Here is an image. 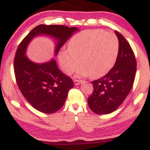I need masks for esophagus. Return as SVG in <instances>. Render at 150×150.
Returning a JSON list of instances; mask_svg holds the SVG:
<instances>
[{
    "label": "esophagus",
    "instance_id": "obj_1",
    "mask_svg": "<svg viewBox=\"0 0 150 150\" xmlns=\"http://www.w3.org/2000/svg\"><path fill=\"white\" fill-rule=\"evenodd\" d=\"M82 80H74V84L75 85H79V84L82 83Z\"/></svg>",
    "mask_w": 150,
    "mask_h": 150
}]
</instances>
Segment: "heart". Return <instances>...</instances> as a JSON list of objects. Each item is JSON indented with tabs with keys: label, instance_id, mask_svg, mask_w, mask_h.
Returning a JSON list of instances; mask_svg holds the SVG:
<instances>
[{
	"label": "heart",
	"instance_id": "1",
	"mask_svg": "<svg viewBox=\"0 0 150 150\" xmlns=\"http://www.w3.org/2000/svg\"><path fill=\"white\" fill-rule=\"evenodd\" d=\"M119 51V42L112 33L100 29L87 30L75 35L68 43V50L59 53L58 59L67 75L82 67L77 75L98 77L107 73L114 65Z\"/></svg>",
	"mask_w": 150,
	"mask_h": 150
}]
</instances>
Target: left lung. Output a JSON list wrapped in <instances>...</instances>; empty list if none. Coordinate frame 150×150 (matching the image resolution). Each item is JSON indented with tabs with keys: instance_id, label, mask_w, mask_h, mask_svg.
Segmentation results:
<instances>
[{
	"instance_id": "1",
	"label": "left lung",
	"mask_w": 150,
	"mask_h": 150,
	"mask_svg": "<svg viewBox=\"0 0 150 150\" xmlns=\"http://www.w3.org/2000/svg\"><path fill=\"white\" fill-rule=\"evenodd\" d=\"M119 52L115 66L101 78L92 82L93 91L88 98L90 109L97 115L112 112L131 91L136 73V60L132 48L118 31Z\"/></svg>"
}]
</instances>
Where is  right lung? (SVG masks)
I'll return each instance as SVG.
<instances>
[{
	"label": "right lung",
	"mask_w": 150,
	"mask_h": 150,
	"mask_svg": "<svg viewBox=\"0 0 150 150\" xmlns=\"http://www.w3.org/2000/svg\"><path fill=\"white\" fill-rule=\"evenodd\" d=\"M78 30L76 27L63 25L40 24L35 27L18 47L14 59L16 81L24 98L37 110L52 114L61 109L74 84L70 77L61 73L54 59L43 64L29 60L25 55L28 43L35 36H52L57 40V55L65 42Z\"/></svg>",
	"instance_id": "1"
}]
</instances>
